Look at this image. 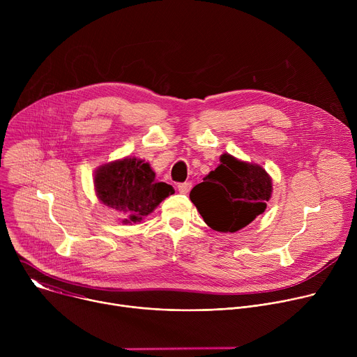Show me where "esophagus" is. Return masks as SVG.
<instances>
[{
    "instance_id": "34e87169",
    "label": "esophagus",
    "mask_w": 357,
    "mask_h": 357,
    "mask_svg": "<svg viewBox=\"0 0 357 357\" xmlns=\"http://www.w3.org/2000/svg\"><path fill=\"white\" fill-rule=\"evenodd\" d=\"M192 189V183L190 182H182L178 185V190L181 193H189V190Z\"/></svg>"
}]
</instances>
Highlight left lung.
I'll use <instances>...</instances> for the list:
<instances>
[{
  "instance_id": "left-lung-1",
  "label": "left lung",
  "mask_w": 357,
  "mask_h": 357,
  "mask_svg": "<svg viewBox=\"0 0 357 357\" xmlns=\"http://www.w3.org/2000/svg\"><path fill=\"white\" fill-rule=\"evenodd\" d=\"M271 193L273 181L263 167L223 154L189 197L211 229L234 233L266 211Z\"/></svg>"
}]
</instances>
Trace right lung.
<instances>
[{
  "label": "right lung",
  "mask_w": 357,
  "mask_h": 357,
  "mask_svg": "<svg viewBox=\"0 0 357 357\" xmlns=\"http://www.w3.org/2000/svg\"><path fill=\"white\" fill-rule=\"evenodd\" d=\"M94 188L101 203L120 212L124 225L141 222L175 192L171 185L155 179L148 162L134 157L97 168Z\"/></svg>",
  "instance_id": "1"
}]
</instances>
